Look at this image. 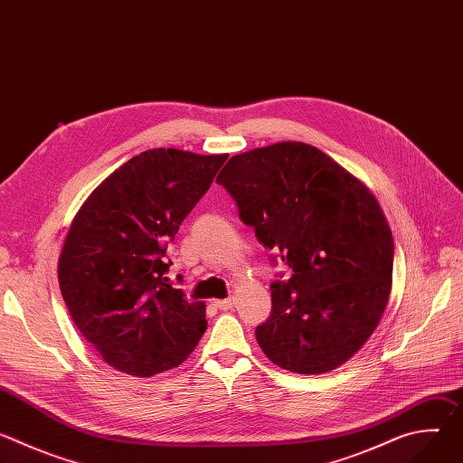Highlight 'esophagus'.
Instances as JSON below:
<instances>
[{
	"mask_svg": "<svg viewBox=\"0 0 463 463\" xmlns=\"http://www.w3.org/2000/svg\"><path fill=\"white\" fill-rule=\"evenodd\" d=\"M214 306H216L218 309H223V311H227V309H231V307L234 306V298H223V300H216V302H214Z\"/></svg>",
	"mask_w": 463,
	"mask_h": 463,
	"instance_id": "1",
	"label": "esophagus"
}]
</instances>
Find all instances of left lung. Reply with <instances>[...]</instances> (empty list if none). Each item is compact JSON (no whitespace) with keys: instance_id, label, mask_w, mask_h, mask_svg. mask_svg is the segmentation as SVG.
<instances>
[{"instance_id":"1","label":"left lung","mask_w":463,"mask_h":463,"mask_svg":"<svg viewBox=\"0 0 463 463\" xmlns=\"http://www.w3.org/2000/svg\"><path fill=\"white\" fill-rule=\"evenodd\" d=\"M240 220L293 271L271 284L256 341L275 364L324 373L354 357L388 304L393 240L373 194L306 143L238 154L220 172Z\"/></svg>"}]
</instances>
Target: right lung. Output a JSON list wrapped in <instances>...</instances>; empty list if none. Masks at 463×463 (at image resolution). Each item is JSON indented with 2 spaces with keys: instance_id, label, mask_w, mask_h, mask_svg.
<instances>
[{
  "instance_id": "obj_1",
  "label": "right lung",
  "mask_w": 463,
  "mask_h": 463,
  "mask_svg": "<svg viewBox=\"0 0 463 463\" xmlns=\"http://www.w3.org/2000/svg\"><path fill=\"white\" fill-rule=\"evenodd\" d=\"M227 157L146 150L77 213L58 258L60 291L82 337L118 372L175 368L205 334V302L172 288L166 249Z\"/></svg>"
}]
</instances>
